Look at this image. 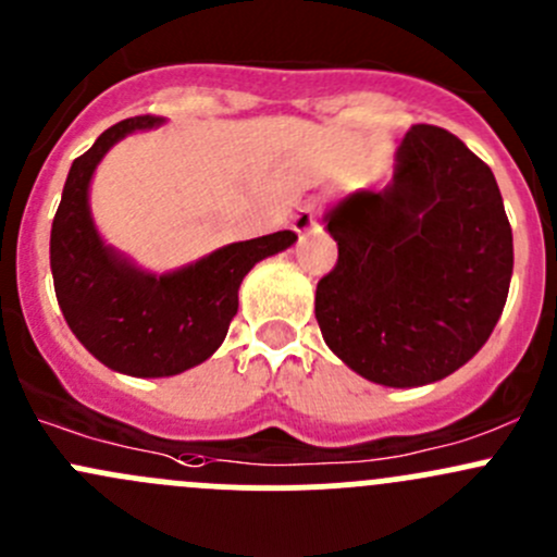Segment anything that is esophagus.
<instances>
[{"label":"esophagus","instance_id":"34e87169","mask_svg":"<svg viewBox=\"0 0 557 557\" xmlns=\"http://www.w3.org/2000/svg\"><path fill=\"white\" fill-rule=\"evenodd\" d=\"M314 212H318V205L314 201H305V205L299 207V212L294 215V221H290V226H294L296 234H307L314 228Z\"/></svg>","mask_w":557,"mask_h":557}]
</instances>
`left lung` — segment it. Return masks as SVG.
<instances>
[{"instance_id":"left-lung-1","label":"left lung","mask_w":557,"mask_h":557,"mask_svg":"<svg viewBox=\"0 0 557 557\" xmlns=\"http://www.w3.org/2000/svg\"><path fill=\"white\" fill-rule=\"evenodd\" d=\"M323 221L339 258L314 318L352 372L418 387L480 352L507 305L512 226L491 166L455 134L412 126L391 183L345 196Z\"/></svg>"}]
</instances>
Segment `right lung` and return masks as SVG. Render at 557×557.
Here are the masks:
<instances>
[{
    "label": "right lung",
    "mask_w": 557,
    "mask_h": 557,
    "mask_svg": "<svg viewBox=\"0 0 557 557\" xmlns=\"http://www.w3.org/2000/svg\"><path fill=\"white\" fill-rule=\"evenodd\" d=\"M164 117L137 115L99 134L72 161L50 228V272L66 325L104 367L132 377H172L212 356L239 307V285L263 258L296 243L294 232L234 243L166 274H150L107 247L88 188L107 150Z\"/></svg>",
    "instance_id": "obj_1"
}]
</instances>
